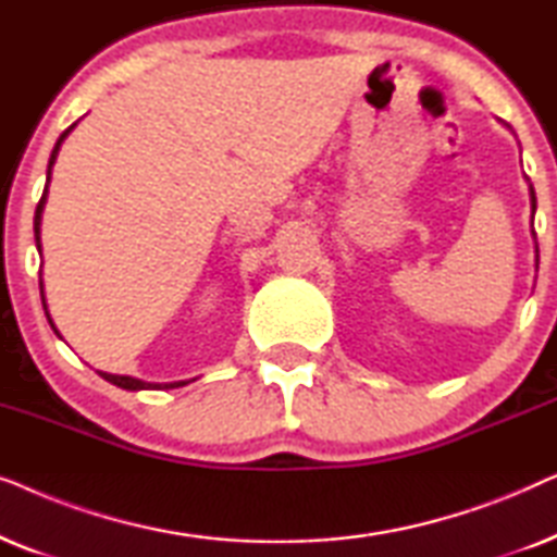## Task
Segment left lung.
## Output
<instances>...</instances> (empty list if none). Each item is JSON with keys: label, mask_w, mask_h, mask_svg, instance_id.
<instances>
[{"label": "left lung", "mask_w": 557, "mask_h": 557, "mask_svg": "<svg viewBox=\"0 0 557 557\" xmlns=\"http://www.w3.org/2000/svg\"><path fill=\"white\" fill-rule=\"evenodd\" d=\"M530 200H532V215H535V189L530 187Z\"/></svg>", "instance_id": "left-lung-1"}]
</instances>
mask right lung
I'll list each match as a JSON object with an SVG mask.
<instances>
[{"label": "right lung", "instance_id": "add662e5", "mask_svg": "<svg viewBox=\"0 0 557 557\" xmlns=\"http://www.w3.org/2000/svg\"><path fill=\"white\" fill-rule=\"evenodd\" d=\"M73 126H75V124H73ZM73 126H67L65 132L60 134V139H58V144H55V149H52V154H50V164H48V185H50V170H52V164H55V159H58L60 144H63L65 136L71 134V128H73ZM48 185H45V193H42L40 202H37V210H35V240H37V250H40V220H42L45 200H48ZM42 304H45V296H42ZM48 319H50V317H48ZM50 324H52V322H50ZM52 330H55V326H52ZM98 375H101L103 380H109V383H113V385L124 387V391H147V387H180V385H185V383L151 385V383H144V380H136V377H126V375H109V372H98Z\"/></svg>", "mask_w": 557, "mask_h": 557}]
</instances>
